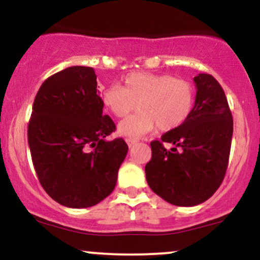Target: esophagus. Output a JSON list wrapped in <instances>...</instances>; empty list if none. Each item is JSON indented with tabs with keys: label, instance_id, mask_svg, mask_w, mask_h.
I'll return each instance as SVG.
<instances>
[{
	"label": "esophagus",
	"instance_id": "34e87169",
	"mask_svg": "<svg viewBox=\"0 0 260 260\" xmlns=\"http://www.w3.org/2000/svg\"><path fill=\"white\" fill-rule=\"evenodd\" d=\"M126 142H127L128 147L131 148V147H133L134 144H137V143H138V139H137V138H127Z\"/></svg>",
	"mask_w": 260,
	"mask_h": 260
}]
</instances>
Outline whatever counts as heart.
Listing matches in <instances>:
<instances>
[{
    "instance_id": "b5f03b06",
    "label": "heart",
    "mask_w": 260,
    "mask_h": 260,
    "mask_svg": "<svg viewBox=\"0 0 260 260\" xmlns=\"http://www.w3.org/2000/svg\"><path fill=\"white\" fill-rule=\"evenodd\" d=\"M194 101L192 83L170 74L133 72L122 85L112 84L101 92L103 106L117 118L126 117L138 104L140 111L118 124L120 134L128 137L142 136L156 126L162 132L176 129L188 120Z\"/></svg>"
}]
</instances>
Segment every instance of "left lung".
Segmentation results:
<instances>
[{"instance_id":"obj_1","label":"left lung","mask_w":260,"mask_h":260,"mask_svg":"<svg viewBox=\"0 0 260 260\" xmlns=\"http://www.w3.org/2000/svg\"><path fill=\"white\" fill-rule=\"evenodd\" d=\"M196 103L188 120L153 140L145 165L149 187L177 207H194L222 183L229 165L234 120L228 99L211 74L194 77ZM170 142L171 149L165 144Z\"/></svg>"}]
</instances>
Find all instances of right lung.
Returning a JSON list of instances; mask_svg holds the SVG:
<instances>
[{"label": "right lung", "instance_id": "obj_1", "mask_svg": "<svg viewBox=\"0 0 260 260\" xmlns=\"http://www.w3.org/2000/svg\"><path fill=\"white\" fill-rule=\"evenodd\" d=\"M91 67L52 74L35 96L28 124L32 165L45 192L68 208H89L111 194L128 151L122 138L106 140L116 126L103 115Z\"/></svg>", "mask_w": 260, "mask_h": 260}]
</instances>
